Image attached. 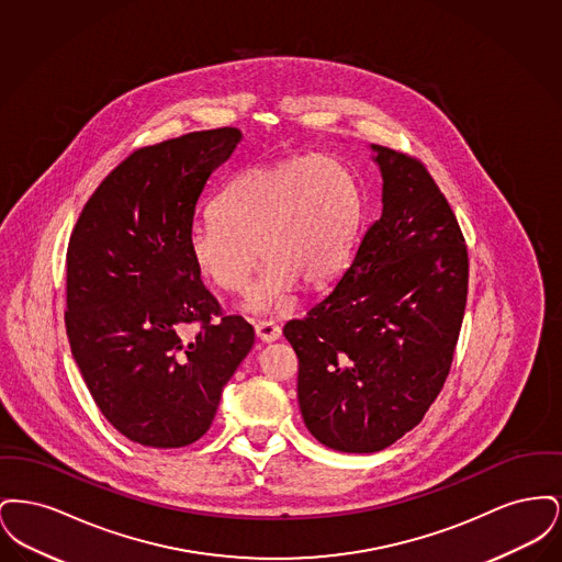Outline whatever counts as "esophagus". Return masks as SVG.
I'll return each instance as SVG.
<instances>
[{"label":"esophagus","instance_id":"1","mask_svg":"<svg viewBox=\"0 0 562 562\" xmlns=\"http://www.w3.org/2000/svg\"><path fill=\"white\" fill-rule=\"evenodd\" d=\"M255 335H257L263 344H271V341H278V339H280L282 330H280V326H276L273 322L259 321L255 324Z\"/></svg>","mask_w":562,"mask_h":562}]
</instances>
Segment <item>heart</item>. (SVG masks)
<instances>
[{
	"label": "heart",
	"mask_w": 562,
	"mask_h": 562,
	"mask_svg": "<svg viewBox=\"0 0 562 562\" xmlns=\"http://www.w3.org/2000/svg\"><path fill=\"white\" fill-rule=\"evenodd\" d=\"M211 214L189 229L193 266L216 289L238 294L261 255L266 269L246 310L271 314L291 307L299 282L322 289L348 266L362 195L341 161L301 156L241 170L214 198Z\"/></svg>",
	"instance_id": "obj_1"
}]
</instances>
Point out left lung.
Returning a JSON list of instances; mask_svg holds the SVG:
<instances>
[{
	"label": "left lung",
	"instance_id": "obj_1",
	"mask_svg": "<svg viewBox=\"0 0 562 562\" xmlns=\"http://www.w3.org/2000/svg\"><path fill=\"white\" fill-rule=\"evenodd\" d=\"M381 214L333 291L284 326L296 398L312 436L376 453L415 428L453 362L468 296V250L422 161L371 145Z\"/></svg>",
	"mask_w": 562,
	"mask_h": 562
}]
</instances>
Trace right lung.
I'll use <instances>...</instances> for the list:
<instances>
[{"label": "right lung", "instance_id": "1", "mask_svg": "<svg viewBox=\"0 0 562 562\" xmlns=\"http://www.w3.org/2000/svg\"><path fill=\"white\" fill-rule=\"evenodd\" d=\"M240 140L238 128H216L134 151L86 202L69 240L74 360L109 424L143 447L202 438L255 344L241 316H221L188 250L195 204ZM193 321L201 330L186 340Z\"/></svg>", "mask_w": 562, "mask_h": 562}]
</instances>
